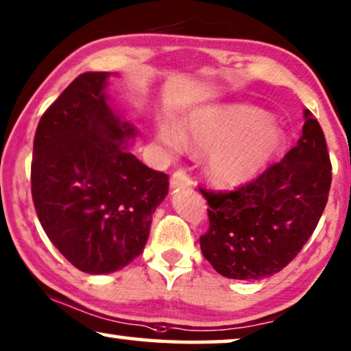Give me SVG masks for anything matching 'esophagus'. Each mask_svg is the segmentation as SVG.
<instances>
[{"instance_id":"34e87169","label":"esophagus","mask_w":351,"mask_h":351,"mask_svg":"<svg viewBox=\"0 0 351 351\" xmlns=\"http://www.w3.org/2000/svg\"><path fill=\"white\" fill-rule=\"evenodd\" d=\"M191 185H193V179H191L190 172H188L186 167H180V169H177L171 177V186L172 188H176V186H191Z\"/></svg>"}]
</instances>
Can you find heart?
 <instances>
[{
    "instance_id": "b5f03b06",
    "label": "heart",
    "mask_w": 351,
    "mask_h": 351,
    "mask_svg": "<svg viewBox=\"0 0 351 351\" xmlns=\"http://www.w3.org/2000/svg\"><path fill=\"white\" fill-rule=\"evenodd\" d=\"M188 134L197 147L212 150L207 172L213 184L236 188L252 182L280 150L282 133L267 115L252 106L202 110L188 121ZM158 139L169 152L185 149L184 131L161 125Z\"/></svg>"
}]
</instances>
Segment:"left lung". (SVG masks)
<instances>
[{
    "mask_svg": "<svg viewBox=\"0 0 351 351\" xmlns=\"http://www.w3.org/2000/svg\"><path fill=\"white\" fill-rule=\"evenodd\" d=\"M322 126L306 110L302 136L282 161L230 191L199 186L209 204L201 252L228 278L256 280L302 250L326 207L332 180Z\"/></svg>",
    "mask_w": 351,
    "mask_h": 351,
    "instance_id": "left-lung-1",
    "label": "left lung"
}]
</instances>
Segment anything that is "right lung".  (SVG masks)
<instances>
[{
	"label": "right lung",
	"instance_id": "obj_1",
	"mask_svg": "<svg viewBox=\"0 0 351 351\" xmlns=\"http://www.w3.org/2000/svg\"><path fill=\"white\" fill-rule=\"evenodd\" d=\"M108 73H85L40 117L32 196L50 242L73 266L109 274L144 250L169 177L125 150L134 136L108 104Z\"/></svg>",
	"mask_w": 351,
	"mask_h": 351
}]
</instances>
